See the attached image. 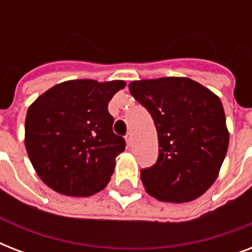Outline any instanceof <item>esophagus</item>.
<instances>
[{
    "instance_id": "esophagus-1",
    "label": "esophagus",
    "mask_w": 252,
    "mask_h": 252,
    "mask_svg": "<svg viewBox=\"0 0 252 252\" xmlns=\"http://www.w3.org/2000/svg\"><path fill=\"white\" fill-rule=\"evenodd\" d=\"M126 145L128 146L132 145V142H133V136H132V133H130V132L126 136Z\"/></svg>"
}]
</instances>
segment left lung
Returning <instances> with one entry per match:
<instances>
[{
  "label": "left lung",
  "instance_id": "8db88e82",
  "mask_svg": "<svg viewBox=\"0 0 252 252\" xmlns=\"http://www.w3.org/2000/svg\"><path fill=\"white\" fill-rule=\"evenodd\" d=\"M149 111L158 133L157 163L141 170L145 191L165 203H188L215 183L229 148L221 99L187 77L129 84Z\"/></svg>",
  "mask_w": 252,
  "mask_h": 252
}]
</instances>
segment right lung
<instances>
[{
  "instance_id": "add662e5",
  "label": "right lung",
  "mask_w": 252,
  "mask_h": 252,
  "mask_svg": "<svg viewBox=\"0 0 252 252\" xmlns=\"http://www.w3.org/2000/svg\"><path fill=\"white\" fill-rule=\"evenodd\" d=\"M120 80H70L55 85L29 107L25 145L35 171L51 189L72 197L102 191L126 149L114 133L108 102Z\"/></svg>"
}]
</instances>
